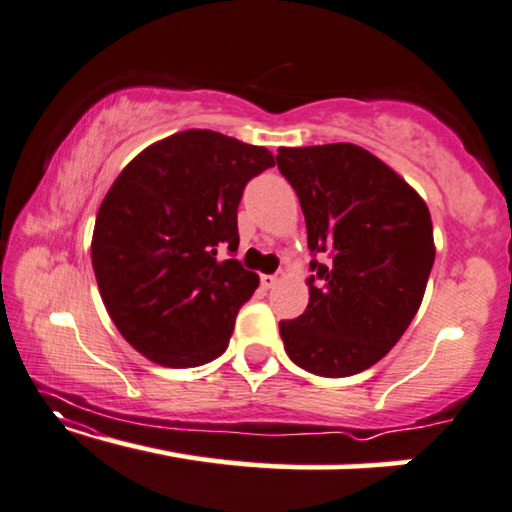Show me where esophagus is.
I'll list each match as a JSON object with an SVG mask.
<instances>
[{
	"mask_svg": "<svg viewBox=\"0 0 512 512\" xmlns=\"http://www.w3.org/2000/svg\"><path fill=\"white\" fill-rule=\"evenodd\" d=\"M280 280H282V276H278V273H276V276H262V287L271 289V287H276Z\"/></svg>",
	"mask_w": 512,
	"mask_h": 512,
	"instance_id": "1",
	"label": "esophagus"
}]
</instances>
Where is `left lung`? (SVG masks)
I'll list each match as a JSON object with an SVG mask.
<instances>
[{
    "instance_id": "left-lung-1",
    "label": "left lung",
    "mask_w": 512,
    "mask_h": 512,
    "mask_svg": "<svg viewBox=\"0 0 512 512\" xmlns=\"http://www.w3.org/2000/svg\"><path fill=\"white\" fill-rule=\"evenodd\" d=\"M312 257L310 303L280 322L285 352L319 377H352L395 347L434 264L432 218L407 181L356 144L278 149Z\"/></svg>"
}]
</instances>
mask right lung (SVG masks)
<instances>
[{"label":"right lung","instance_id":"obj_1","mask_svg":"<svg viewBox=\"0 0 512 512\" xmlns=\"http://www.w3.org/2000/svg\"><path fill=\"white\" fill-rule=\"evenodd\" d=\"M271 151L183 131L128 163L98 209L91 264L114 326L149 361L195 368L230 345L259 285L239 259L236 209ZM225 247L230 260L217 253Z\"/></svg>","mask_w":512,"mask_h":512}]
</instances>
